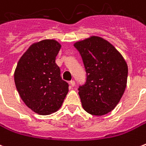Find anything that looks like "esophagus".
<instances>
[{"label": "esophagus", "mask_w": 146, "mask_h": 146, "mask_svg": "<svg viewBox=\"0 0 146 146\" xmlns=\"http://www.w3.org/2000/svg\"><path fill=\"white\" fill-rule=\"evenodd\" d=\"M70 84L72 86V87L75 86V81H74V80H71V81L70 82Z\"/></svg>", "instance_id": "obj_1"}]
</instances>
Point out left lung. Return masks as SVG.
Masks as SVG:
<instances>
[{
	"mask_svg": "<svg viewBox=\"0 0 146 146\" xmlns=\"http://www.w3.org/2000/svg\"><path fill=\"white\" fill-rule=\"evenodd\" d=\"M73 46L82 57L87 73L85 84L79 88L84 110L103 116L114 110L125 92L128 67L119 51L102 37L91 36Z\"/></svg>",
	"mask_w": 146,
	"mask_h": 146,
	"instance_id": "left-lung-1",
	"label": "left lung"
}]
</instances>
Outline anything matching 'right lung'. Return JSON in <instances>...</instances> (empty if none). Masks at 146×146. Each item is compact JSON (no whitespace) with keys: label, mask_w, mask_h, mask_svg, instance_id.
<instances>
[{"label":"right lung","mask_w":146,"mask_h":146,"mask_svg":"<svg viewBox=\"0 0 146 146\" xmlns=\"http://www.w3.org/2000/svg\"><path fill=\"white\" fill-rule=\"evenodd\" d=\"M62 45L54 39L31 44L14 73L15 87L27 107L39 115H49L60 109L69 92L62 80L55 58Z\"/></svg>","instance_id":"add662e5"}]
</instances>
